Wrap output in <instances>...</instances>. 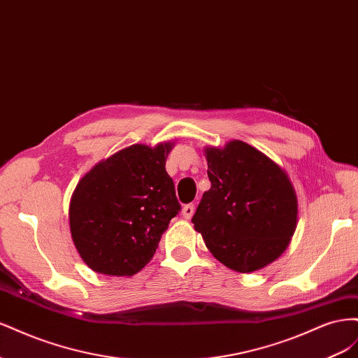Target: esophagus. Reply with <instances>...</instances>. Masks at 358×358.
<instances>
[{
    "mask_svg": "<svg viewBox=\"0 0 358 358\" xmlns=\"http://www.w3.org/2000/svg\"><path fill=\"white\" fill-rule=\"evenodd\" d=\"M194 209H196V208H194V204H185V206H183V208H182L180 213H182V216H183V218H185V220H191V216L194 215Z\"/></svg>",
    "mask_w": 358,
    "mask_h": 358,
    "instance_id": "34e87169",
    "label": "esophagus"
}]
</instances>
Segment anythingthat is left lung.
I'll list each match as a JSON object with an SVG mask.
<instances>
[{
	"instance_id": "8db88e82",
	"label": "left lung",
	"mask_w": 358,
	"mask_h": 358,
	"mask_svg": "<svg viewBox=\"0 0 358 358\" xmlns=\"http://www.w3.org/2000/svg\"><path fill=\"white\" fill-rule=\"evenodd\" d=\"M210 189L192 216L212 255L251 273L284 254L296 231L297 194L287 171L242 140L206 146Z\"/></svg>"
}]
</instances>
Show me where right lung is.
Returning <instances> with one entry per match:
<instances>
[{
  "label": "right lung",
  "instance_id": "obj_1",
  "mask_svg": "<svg viewBox=\"0 0 358 358\" xmlns=\"http://www.w3.org/2000/svg\"><path fill=\"white\" fill-rule=\"evenodd\" d=\"M175 142L136 143L101 159L76 185L69 220L73 243L91 270L133 276L152 259L180 210L166 161Z\"/></svg>",
  "mask_w": 358,
  "mask_h": 358
}]
</instances>
